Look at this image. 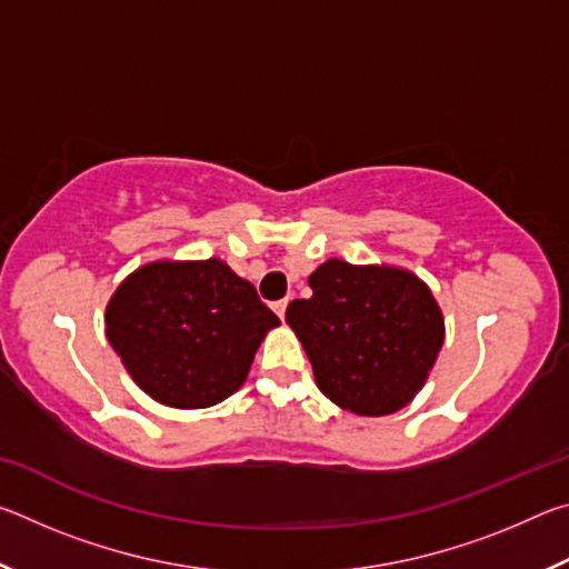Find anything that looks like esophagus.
Instances as JSON below:
<instances>
[{
    "label": "esophagus",
    "mask_w": 569,
    "mask_h": 569,
    "mask_svg": "<svg viewBox=\"0 0 569 569\" xmlns=\"http://www.w3.org/2000/svg\"><path fill=\"white\" fill-rule=\"evenodd\" d=\"M286 308H288V298H283V301H276V303H273V311H276L278 319H283Z\"/></svg>",
    "instance_id": "esophagus-1"
}]
</instances>
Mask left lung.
<instances>
[{
  "mask_svg": "<svg viewBox=\"0 0 569 569\" xmlns=\"http://www.w3.org/2000/svg\"><path fill=\"white\" fill-rule=\"evenodd\" d=\"M311 298L286 308L316 387L359 417L407 407L435 369L445 313L431 288L399 266L329 258L308 276Z\"/></svg>",
  "mask_w": 569,
  "mask_h": 569,
  "instance_id": "8db88e82",
  "label": "left lung"
}]
</instances>
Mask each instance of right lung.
I'll use <instances>...</instances> for the list:
<instances>
[{
    "label": "right lung",
    "mask_w": 569,
    "mask_h": 569,
    "mask_svg": "<svg viewBox=\"0 0 569 569\" xmlns=\"http://www.w3.org/2000/svg\"><path fill=\"white\" fill-rule=\"evenodd\" d=\"M276 326L253 283L220 258L150 261L104 308V333L132 381L172 409H206L236 393Z\"/></svg>",
    "instance_id": "obj_1"
}]
</instances>
